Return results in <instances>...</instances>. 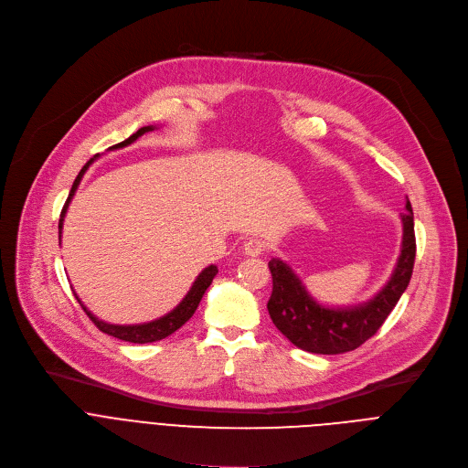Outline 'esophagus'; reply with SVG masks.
Here are the masks:
<instances>
[{"label": "esophagus", "mask_w": 468, "mask_h": 468, "mask_svg": "<svg viewBox=\"0 0 468 468\" xmlns=\"http://www.w3.org/2000/svg\"><path fill=\"white\" fill-rule=\"evenodd\" d=\"M243 249H245V254L258 256V254H262L266 250V241L262 238H250V239L245 241Z\"/></svg>", "instance_id": "34e87169"}]
</instances>
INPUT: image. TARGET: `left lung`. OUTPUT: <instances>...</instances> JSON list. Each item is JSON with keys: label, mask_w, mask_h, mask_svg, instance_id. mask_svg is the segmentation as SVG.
I'll use <instances>...</instances> for the list:
<instances>
[{"label": "left lung", "mask_w": 468, "mask_h": 468, "mask_svg": "<svg viewBox=\"0 0 468 468\" xmlns=\"http://www.w3.org/2000/svg\"><path fill=\"white\" fill-rule=\"evenodd\" d=\"M401 252L392 277L379 293L362 304L342 308L324 306L306 292L301 279L286 262L281 258H271L268 266L273 277V292L268 310L275 327L299 349L320 355L346 353L372 338L407 290L412 275L417 241H414V218L409 200L401 214Z\"/></svg>", "instance_id": "8db88e82"}]
</instances>
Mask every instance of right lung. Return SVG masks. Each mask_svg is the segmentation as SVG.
I'll return each mask as SVG.
<instances>
[{
  "label": "right lung",
  "instance_id": "right-lung-1",
  "mask_svg": "<svg viewBox=\"0 0 468 468\" xmlns=\"http://www.w3.org/2000/svg\"><path fill=\"white\" fill-rule=\"evenodd\" d=\"M152 130H154V126H143V128H139L133 135H130L128 139H124L122 143L110 146V150L128 146V144H132L135 139H139L143 133L152 132ZM92 162H94V158L89 160V162L83 165V169H81L80 175L76 176V180H74V184H72V189H70V193H69V198H67V202H65V206H63L61 219H59V243H61L63 219H65V214H67V210H69V204H70V200H72V197H74V193H76V189H78V186H80V182H81L85 171L89 169V165H90ZM216 275H218V266H207V268H204V270L198 273V277L195 279L191 290L186 293V297L180 301V304H176V308H173L169 314H165V316H162V318H158V320H152V322H148V324H139V325H113V324L101 322V320H98L94 314H90V310H87V306L80 301V297H78L76 293H74V295H76V299L80 301L81 308L85 310V314L92 320V324H94L101 333H106V335H110V336H115V338H119V340H124V342H132V344H148V342H155V340L167 338L169 335H173L175 331H178V329L195 314V310H197V306H198V303H200L204 292L207 290V286L212 284V281H214Z\"/></svg>",
  "mask_w": 468,
  "mask_h": 468
}]
</instances>
